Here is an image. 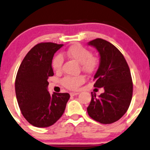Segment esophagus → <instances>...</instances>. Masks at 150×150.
<instances>
[{
	"mask_svg": "<svg viewBox=\"0 0 150 150\" xmlns=\"http://www.w3.org/2000/svg\"><path fill=\"white\" fill-rule=\"evenodd\" d=\"M79 93V92H71L70 95L71 96H76V95H78Z\"/></svg>",
	"mask_w": 150,
	"mask_h": 150,
	"instance_id": "1",
	"label": "esophagus"
}]
</instances>
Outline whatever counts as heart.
Segmentation results:
<instances>
[{"mask_svg": "<svg viewBox=\"0 0 150 150\" xmlns=\"http://www.w3.org/2000/svg\"><path fill=\"white\" fill-rule=\"evenodd\" d=\"M67 54L69 57L81 63V68L87 73H93L99 65V60L97 57L91 55L89 49L82 46L80 43H75L67 49ZM64 62L62 55H56L53 59L52 68L55 71H60ZM85 81L83 76L79 75L76 76H65L62 80V83L64 87L71 90L76 89Z\"/></svg>", "mask_w": 150, "mask_h": 150, "instance_id": "obj_1", "label": "heart"}]
</instances>
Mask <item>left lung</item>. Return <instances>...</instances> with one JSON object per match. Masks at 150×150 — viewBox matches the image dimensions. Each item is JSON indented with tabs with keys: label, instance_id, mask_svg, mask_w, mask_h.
<instances>
[{
	"label": "left lung",
	"instance_id": "left-lung-1",
	"mask_svg": "<svg viewBox=\"0 0 150 150\" xmlns=\"http://www.w3.org/2000/svg\"><path fill=\"white\" fill-rule=\"evenodd\" d=\"M88 44L96 48L100 56L99 69L94 76V86L103 87L104 92L99 97L91 92L87 112L99 123H114L126 113L132 98L129 68L120 50L109 41L96 38Z\"/></svg>",
	"mask_w": 150,
	"mask_h": 150
}]
</instances>
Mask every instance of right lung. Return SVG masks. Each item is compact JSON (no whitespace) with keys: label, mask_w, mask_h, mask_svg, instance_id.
<instances>
[{"label":"right lung","mask_w":150,"mask_h":150,"mask_svg":"<svg viewBox=\"0 0 150 150\" xmlns=\"http://www.w3.org/2000/svg\"><path fill=\"white\" fill-rule=\"evenodd\" d=\"M63 44L40 43L28 51L18 70L16 94L22 114L36 127H48L64 114L68 93H54L47 90L48 79L54 76L51 63L54 54Z\"/></svg>","instance_id":"add662e5"}]
</instances>
